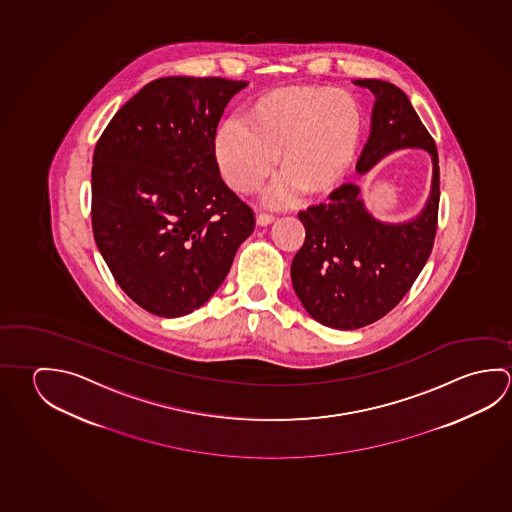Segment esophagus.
<instances>
[{"instance_id": "esophagus-1", "label": "esophagus", "mask_w": 512, "mask_h": 512, "mask_svg": "<svg viewBox=\"0 0 512 512\" xmlns=\"http://www.w3.org/2000/svg\"><path fill=\"white\" fill-rule=\"evenodd\" d=\"M273 221H275L273 214H259V216H257V225L259 226L271 225Z\"/></svg>"}]
</instances>
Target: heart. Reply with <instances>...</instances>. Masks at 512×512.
<instances>
[{
    "mask_svg": "<svg viewBox=\"0 0 512 512\" xmlns=\"http://www.w3.org/2000/svg\"><path fill=\"white\" fill-rule=\"evenodd\" d=\"M363 138V111L347 91L295 86L269 91L246 117L217 129L214 153L226 183L241 194L260 187L269 207L293 205L302 194L322 196L349 174ZM279 160H276V154Z\"/></svg>",
    "mask_w": 512,
    "mask_h": 512,
    "instance_id": "obj_1",
    "label": "heart"
}]
</instances>
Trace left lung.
I'll return each instance as SVG.
<instances>
[{"mask_svg": "<svg viewBox=\"0 0 512 512\" xmlns=\"http://www.w3.org/2000/svg\"><path fill=\"white\" fill-rule=\"evenodd\" d=\"M352 82L376 99L356 172L365 174L401 149L426 151L433 172L421 212L401 223L377 219L352 183L298 214L305 241L291 262L296 296L316 322L340 331L376 322L408 293L430 257L440 198L437 147L408 97L379 79Z\"/></svg>", "mask_w": 512, "mask_h": 512, "instance_id": "obj_1", "label": "left lung"}]
</instances>
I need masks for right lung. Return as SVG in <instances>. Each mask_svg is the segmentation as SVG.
<instances>
[{
  "label": "right lung",
  "mask_w": 512,
  "mask_h": 512,
  "mask_svg": "<svg viewBox=\"0 0 512 512\" xmlns=\"http://www.w3.org/2000/svg\"><path fill=\"white\" fill-rule=\"evenodd\" d=\"M246 86L156 79L118 109L95 147V243L118 286L156 316L180 318L207 304L255 228L214 153L226 104Z\"/></svg>",
  "instance_id": "1"
}]
</instances>
